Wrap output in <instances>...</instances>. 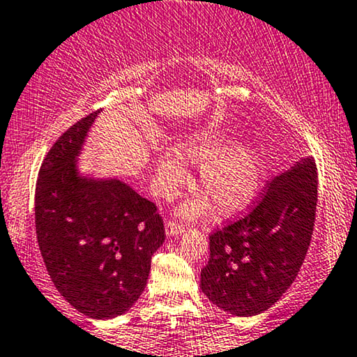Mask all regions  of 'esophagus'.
<instances>
[{
  "mask_svg": "<svg viewBox=\"0 0 357 357\" xmlns=\"http://www.w3.org/2000/svg\"><path fill=\"white\" fill-rule=\"evenodd\" d=\"M165 229H167L168 236H179L184 231L183 223L174 222V220H168L167 225H165Z\"/></svg>",
  "mask_w": 357,
  "mask_h": 357,
  "instance_id": "esophagus-1",
  "label": "esophagus"
}]
</instances>
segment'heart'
<instances>
[{"instance_id": "b5f03b06", "label": "heart", "mask_w": 357, "mask_h": 357, "mask_svg": "<svg viewBox=\"0 0 357 357\" xmlns=\"http://www.w3.org/2000/svg\"><path fill=\"white\" fill-rule=\"evenodd\" d=\"M184 163L200 165L199 185L223 215L244 210L262 189L267 155L259 140H236L229 132H207L176 144L174 152L165 150L155 165V183L160 194L168 195L188 179ZM212 208L205 195L188 200L181 213L195 218L207 215Z\"/></svg>"}]
</instances>
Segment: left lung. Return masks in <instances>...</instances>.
Returning <instances> with one entry per match:
<instances>
[{
    "label": "left lung",
    "mask_w": 357,
    "mask_h": 357,
    "mask_svg": "<svg viewBox=\"0 0 357 357\" xmlns=\"http://www.w3.org/2000/svg\"><path fill=\"white\" fill-rule=\"evenodd\" d=\"M317 205V168L301 158L268 181L250 213L210 236L200 289L225 312L250 317L277 303L307 254Z\"/></svg>",
    "instance_id": "8db88e82"
}]
</instances>
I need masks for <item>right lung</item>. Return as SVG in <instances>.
<instances>
[{"label":"right lung","instance_id":"right-lung-1","mask_svg":"<svg viewBox=\"0 0 357 357\" xmlns=\"http://www.w3.org/2000/svg\"><path fill=\"white\" fill-rule=\"evenodd\" d=\"M100 112L69 128L45 157L35 188V229L63 298L90 319L105 320L128 312L142 294L165 227L155 204L124 181L79 172Z\"/></svg>","mask_w":357,"mask_h":357}]
</instances>
